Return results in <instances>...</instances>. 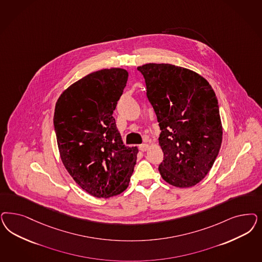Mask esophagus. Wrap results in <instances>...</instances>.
I'll return each instance as SVG.
<instances>
[{"label": "esophagus", "mask_w": 262, "mask_h": 262, "mask_svg": "<svg viewBox=\"0 0 262 262\" xmlns=\"http://www.w3.org/2000/svg\"><path fill=\"white\" fill-rule=\"evenodd\" d=\"M139 149L142 152L146 151L148 149V144H142L139 145Z\"/></svg>", "instance_id": "1"}]
</instances>
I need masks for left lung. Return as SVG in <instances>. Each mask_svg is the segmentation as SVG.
I'll list each match as a JSON object with an SVG mask.
<instances>
[{"instance_id": "1", "label": "left lung", "mask_w": 262, "mask_h": 262, "mask_svg": "<svg viewBox=\"0 0 262 262\" xmlns=\"http://www.w3.org/2000/svg\"><path fill=\"white\" fill-rule=\"evenodd\" d=\"M137 69L159 122L161 177L179 188L195 185L211 169L222 144L216 94L203 77L187 68L147 63Z\"/></svg>"}]
</instances>
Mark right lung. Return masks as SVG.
<instances>
[{
    "mask_svg": "<svg viewBox=\"0 0 262 262\" xmlns=\"http://www.w3.org/2000/svg\"><path fill=\"white\" fill-rule=\"evenodd\" d=\"M127 80L125 69L98 70L71 84L56 103L61 161L77 184L96 198L122 193L135 167L139 150L123 144L113 117Z\"/></svg>",
    "mask_w": 262,
    "mask_h": 262,
    "instance_id": "1",
    "label": "right lung"
}]
</instances>
